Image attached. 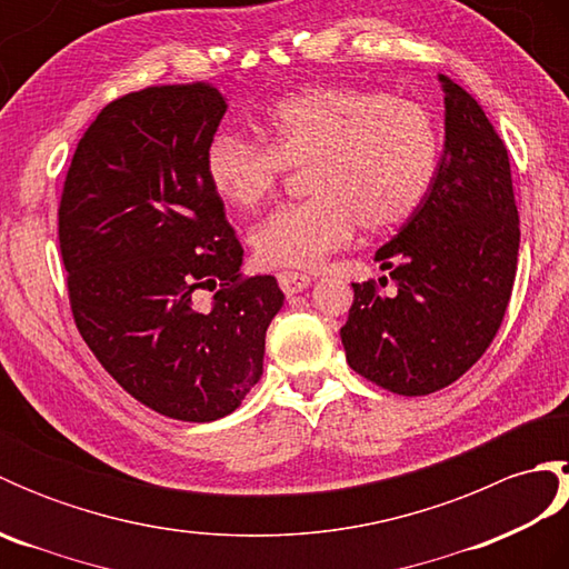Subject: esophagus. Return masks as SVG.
<instances>
[{
	"instance_id": "1",
	"label": "esophagus",
	"mask_w": 569,
	"mask_h": 569,
	"mask_svg": "<svg viewBox=\"0 0 569 569\" xmlns=\"http://www.w3.org/2000/svg\"><path fill=\"white\" fill-rule=\"evenodd\" d=\"M310 283H312V278L306 276V273H298V271H281V273H278V286H281V291L286 296L303 293Z\"/></svg>"
}]
</instances>
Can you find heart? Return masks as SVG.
Wrapping results in <instances>:
<instances>
[{"label":"heart","mask_w":569,"mask_h":569,"mask_svg":"<svg viewBox=\"0 0 569 569\" xmlns=\"http://www.w3.org/2000/svg\"><path fill=\"white\" fill-rule=\"evenodd\" d=\"M263 143L217 134L204 173L217 198L253 210L286 168H308V202L253 227L251 249L271 269H316L352 239L389 232L413 217L438 176L442 139L426 104L359 88H308L266 112Z\"/></svg>","instance_id":"heart-1"}]
</instances>
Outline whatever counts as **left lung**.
<instances>
[{
  "label": "left lung",
  "instance_id": "1",
  "mask_svg": "<svg viewBox=\"0 0 569 569\" xmlns=\"http://www.w3.org/2000/svg\"><path fill=\"white\" fill-rule=\"evenodd\" d=\"M438 80V176L418 212L373 253L396 293L352 283L340 330L349 367L398 396L440 391L487 352L509 306L521 241L509 151L479 102L442 72Z\"/></svg>",
  "mask_w": 569,
  "mask_h": 569
}]
</instances>
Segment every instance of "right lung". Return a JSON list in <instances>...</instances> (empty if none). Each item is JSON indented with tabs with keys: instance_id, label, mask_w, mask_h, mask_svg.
Masks as SVG:
<instances>
[{
	"instance_id": "1",
	"label": "right lung",
	"mask_w": 569,
	"mask_h": 569,
	"mask_svg": "<svg viewBox=\"0 0 569 569\" xmlns=\"http://www.w3.org/2000/svg\"><path fill=\"white\" fill-rule=\"evenodd\" d=\"M224 112L204 82L110 102L78 143L58 210L82 340L127 393L186 422L239 408L283 306L273 276H239L244 249L204 173ZM217 284L216 306L196 311L191 293Z\"/></svg>"
}]
</instances>
